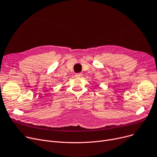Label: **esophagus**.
Here are the masks:
<instances>
[{
  "instance_id": "esophagus-1",
  "label": "esophagus",
  "mask_w": 157,
  "mask_h": 157,
  "mask_svg": "<svg viewBox=\"0 0 157 157\" xmlns=\"http://www.w3.org/2000/svg\"><path fill=\"white\" fill-rule=\"evenodd\" d=\"M76 77H78V78H81L82 76V73H77V74H76Z\"/></svg>"
}]
</instances>
